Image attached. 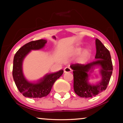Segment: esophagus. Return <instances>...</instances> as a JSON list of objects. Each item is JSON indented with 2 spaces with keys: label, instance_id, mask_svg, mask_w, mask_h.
<instances>
[{
  "label": "esophagus",
  "instance_id": "1",
  "mask_svg": "<svg viewBox=\"0 0 123 123\" xmlns=\"http://www.w3.org/2000/svg\"><path fill=\"white\" fill-rule=\"evenodd\" d=\"M72 70L70 68H69V67H66V68H64V73H67V72H71Z\"/></svg>",
  "mask_w": 123,
  "mask_h": 123
}]
</instances>
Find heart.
Returning <instances> with one entry per match:
<instances>
[{"instance_id":"heart-1","label":"heart","mask_w":123,"mask_h":123,"mask_svg":"<svg viewBox=\"0 0 123 123\" xmlns=\"http://www.w3.org/2000/svg\"><path fill=\"white\" fill-rule=\"evenodd\" d=\"M70 54L74 56L80 54L78 58L79 63H85L90 58L91 52L88 50H85V47L80 45H77L72 50Z\"/></svg>"}]
</instances>
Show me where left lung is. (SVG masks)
<instances>
[{
  "mask_svg": "<svg viewBox=\"0 0 123 123\" xmlns=\"http://www.w3.org/2000/svg\"><path fill=\"white\" fill-rule=\"evenodd\" d=\"M96 54L95 60L87 64H75L70 65L73 70L74 90L81 97L95 96L106 89L112 73V63L110 53L98 39L96 40ZM96 66H100L102 78L95 85L88 82V77Z\"/></svg>",
  "mask_w": 123,
  "mask_h": 123,
  "instance_id": "1",
  "label": "left lung"
}]
</instances>
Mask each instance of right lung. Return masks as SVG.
Masks as SVG:
<instances>
[{"label": "right lung", "mask_w": 123, "mask_h": 123, "mask_svg": "<svg viewBox=\"0 0 123 123\" xmlns=\"http://www.w3.org/2000/svg\"><path fill=\"white\" fill-rule=\"evenodd\" d=\"M46 40H38L30 42L21 47L16 53L13 59V77L19 91L25 97L41 98L50 93L55 82L63 74L64 70L47 74L37 82L28 81L23 75L22 64L26 55L31 50H40L45 46Z\"/></svg>", "instance_id": "1"}]
</instances>
